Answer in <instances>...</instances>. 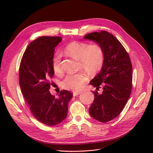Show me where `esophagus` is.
Segmentation results:
<instances>
[{
    "label": "esophagus",
    "mask_w": 153,
    "mask_h": 153,
    "mask_svg": "<svg viewBox=\"0 0 153 153\" xmlns=\"http://www.w3.org/2000/svg\"><path fill=\"white\" fill-rule=\"evenodd\" d=\"M82 92H74V93H73V95L74 96H77V95H79V94H81Z\"/></svg>",
    "instance_id": "esophagus-1"
}]
</instances>
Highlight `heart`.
Returning a JSON list of instances; mask_svg holds the SVG:
<instances>
[{"mask_svg":"<svg viewBox=\"0 0 153 153\" xmlns=\"http://www.w3.org/2000/svg\"><path fill=\"white\" fill-rule=\"evenodd\" d=\"M70 57L79 61L81 67L89 73H97L103 67L105 53L102 46L99 43L88 44L84 42H73L69 43L64 49ZM53 68L55 74L62 73L61 54L56 53L53 59ZM89 77L85 72L69 74L62 81V85L68 90L78 91L88 81Z\"/></svg>","mask_w":153,"mask_h":153,"instance_id":"1","label":"heart"}]
</instances>
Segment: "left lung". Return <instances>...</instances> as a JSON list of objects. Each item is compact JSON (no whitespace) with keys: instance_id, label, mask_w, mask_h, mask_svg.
<instances>
[{"instance_id":"obj_1","label":"left lung","mask_w":153,"mask_h":153,"mask_svg":"<svg viewBox=\"0 0 153 153\" xmlns=\"http://www.w3.org/2000/svg\"><path fill=\"white\" fill-rule=\"evenodd\" d=\"M84 38L100 44L105 53L100 72L90 82L97 91L102 87V92L93 91L94 100L89 114L94 119L106 123L120 114L130 97L132 64L123 46L108 32H92Z\"/></svg>"}]
</instances>
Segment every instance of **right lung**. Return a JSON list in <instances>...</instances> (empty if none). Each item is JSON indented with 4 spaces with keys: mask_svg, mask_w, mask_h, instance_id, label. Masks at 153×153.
I'll use <instances>...</instances> for the list:
<instances>
[{
    "mask_svg": "<svg viewBox=\"0 0 153 153\" xmlns=\"http://www.w3.org/2000/svg\"><path fill=\"white\" fill-rule=\"evenodd\" d=\"M62 40L59 36H42L27 46L19 68L22 93L32 114L48 126L60 123L68 115V103L73 95L62 90L55 97L49 89L54 74L53 59L54 48Z\"/></svg>",
    "mask_w": 153,
    "mask_h": 153,
    "instance_id": "obj_1",
    "label": "right lung"
}]
</instances>
